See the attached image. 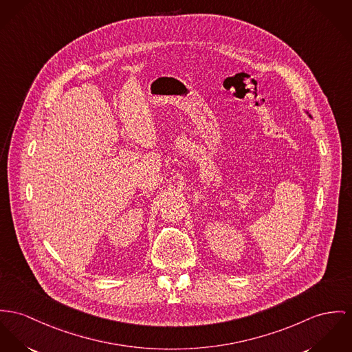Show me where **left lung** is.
I'll use <instances>...</instances> for the list:
<instances>
[{"label":"left lung","instance_id":"obj_1","mask_svg":"<svg viewBox=\"0 0 352 352\" xmlns=\"http://www.w3.org/2000/svg\"><path fill=\"white\" fill-rule=\"evenodd\" d=\"M305 113H307V115H308V116H309V118H311V119H312V116H311V115H309V113H308V111H305Z\"/></svg>","mask_w":352,"mask_h":352}]
</instances>
